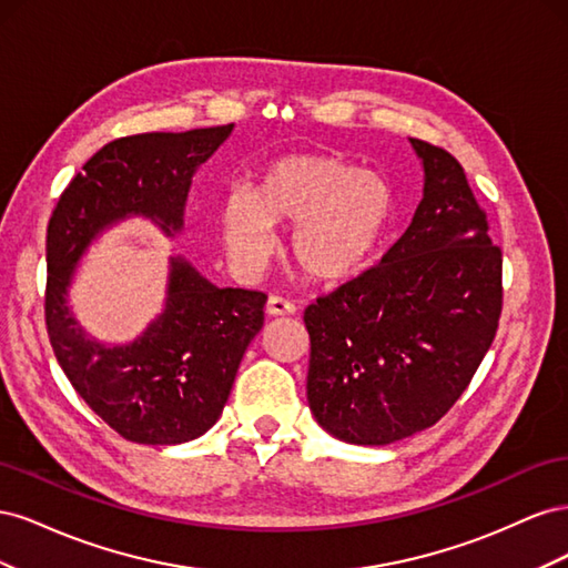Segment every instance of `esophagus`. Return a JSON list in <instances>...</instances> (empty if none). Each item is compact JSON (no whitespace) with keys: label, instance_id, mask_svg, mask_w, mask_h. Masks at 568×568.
<instances>
[{"label":"esophagus","instance_id":"esophagus-1","mask_svg":"<svg viewBox=\"0 0 568 568\" xmlns=\"http://www.w3.org/2000/svg\"><path fill=\"white\" fill-rule=\"evenodd\" d=\"M265 313L270 317H286V315L296 313V305L286 298H280V296H270V301L265 305Z\"/></svg>","mask_w":568,"mask_h":568}]
</instances>
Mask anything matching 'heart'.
<instances>
[{
    "mask_svg": "<svg viewBox=\"0 0 568 568\" xmlns=\"http://www.w3.org/2000/svg\"><path fill=\"white\" fill-rule=\"evenodd\" d=\"M386 180L336 156H288L267 168L253 194L236 189L220 222L230 253L246 267L267 261L272 222L294 225L288 253L307 280L334 284L365 267L390 222Z\"/></svg>",
    "mask_w": 568,
    "mask_h": 568,
    "instance_id": "heart-1",
    "label": "heart"
}]
</instances>
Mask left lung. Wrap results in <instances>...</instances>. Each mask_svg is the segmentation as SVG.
Segmentation results:
<instances>
[{"mask_svg": "<svg viewBox=\"0 0 568 568\" xmlns=\"http://www.w3.org/2000/svg\"><path fill=\"white\" fill-rule=\"evenodd\" d=\"M422 201L382 263L307 305V405L326 434L388 445L434 426L469 386L503 311V253L448 151L409 140Z\"/></svg>", "mask_w": 568, "mask_h": 568, "instance_id": "8db88e82", "label": "left lung"}]
</instances>
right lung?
<instances>
[{"label":"right lung","instance_id":"add662e5","mask_svg":"<svg viewBox=\"0 0 568 568\" xmlns=\"http://www.w3.org/2000/svg\"><path fill=\"white\" fill-rule=\"evenodd\" d=\"M232 130L234 123L115 140L82 165L49 220L51 348L80 398L132 443L180 445L209 432L263 329L267 296L220 288L184 255H170L163 311L136 338L104 343L84 332L68 303L75 270L97 239L125 220H149L168 239L182 234L196 170Z\"/></svg>","mask_w":568,"mask_h":568}]
</instances>
